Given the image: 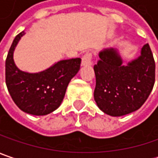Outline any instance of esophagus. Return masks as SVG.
<instances>
[{"mask_svg": "<svg viewBox=\"0 0 158 158\" xmlns=\"http://www.w3.org/2000/svg\"><path fill=\"white\" fill-rule=\"evenodd\" d=\"M92 58H93V55L92 53L90 52H86V54L83 56L82 57V65L83 66H89L92 64Z\"/></svg>", "mask_w": 158, "mask_h": 158, "instance_id": "1", "label": "esophagus"}]
</instances>
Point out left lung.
Returning a JSON list of instances; mask_svg holds the SVG:
<instances>
[{"label": "left lung", "instance_id": "8db88e82", "mask_svg": "<svg viewBox=\"0 0 158 158\" xmlns=\"http://www.w3.org/2000/svg\"><path fill=\"white\" fill-rule=\"evenodd\" d=\"M99 57L94 66L96 79L94 97L100 110L120 117L140 109L155 84L156 64L149 45H144L141 56L126 66L114 48L103 49Z\"/></svg>", "mask_w": 158, "mask_h": 158}]
</instances>
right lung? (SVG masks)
Instances as JSON below:
<instances>
[{
  "mask_svg": "<svg viewBox=\"0 0 158 158\" xmlns=\"http://www.w3.org/2000/svg\"><path fill=\"white\" fill-rule=\"evenodd\" d=\"M24 34V31L17 34L8 53L5 64L6 85L11 98L21 110L44 116L60 106L71 79L79 71L81 59L62 60L38 73L22 72L14 63L13 53Z\"/></svg>",
  "mask_w": 158,
  "mask_h": 158,
  "instance_id": "right-lung-1",
  "label": "right lung"
}]
</instances>
